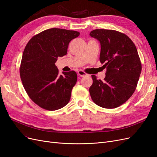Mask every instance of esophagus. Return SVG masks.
<instances>
[{
    "mask_svg": "<svg viewBox=\"0 0 157 157\" xmlns=\"http://www.w3.org/2000/svg\"><path fill=\"white\" fill-rule=\"evenodd\" d=\"M77 74H78V75H79L80 77H85V76L88 75V74H86V73L84 72V71H82V70L78 71L77 72Z\"/></svg>",
    "mask_w": 157,
    "mask_h": 157,
    "instance_id": "esophagus-1",
    "label": "esophagus"
}]
</instances>
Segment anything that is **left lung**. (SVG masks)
Instances as JSON below:
<instances>
[{"mask_svg":"<svg viewBox=\"0 0 157 157\" xmlns=\"http://www.w3.org/2000/svg\"><path fill=\"white\" fill-rule=\"evenodd\" d=\"M90 35L100 43L99 60L106 68L103 81L92 75L90 96L103 108L119 107L134 94L141 72L136 47L127 35L117 31L95 29Z\"/></svg>","mask_w":157,"mask_h":157,"instance_id":"obj_1","label":"left lung"}]
</instances>
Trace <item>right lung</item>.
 <instances>
[{
    "label": "right lung",
    "mask_w": 157,
    "mask_h": 157,
    "mask_svg": "<svg viewBox=\"0 0 157 157\" xmlns=\"http://www.w3.org/2000/svg\"><path fill=\"white\" fill-rule=\"evenodd\" d=\"M80 33L58 28L32 37L23 51L20 77L28 96L36 105L48 111L58 110L69 103L77 80L75 71L59 74L56 62L67 53L69 43Z\"/></svg>",
    "instance_id": "right-lung-1"
}]
</instances>
